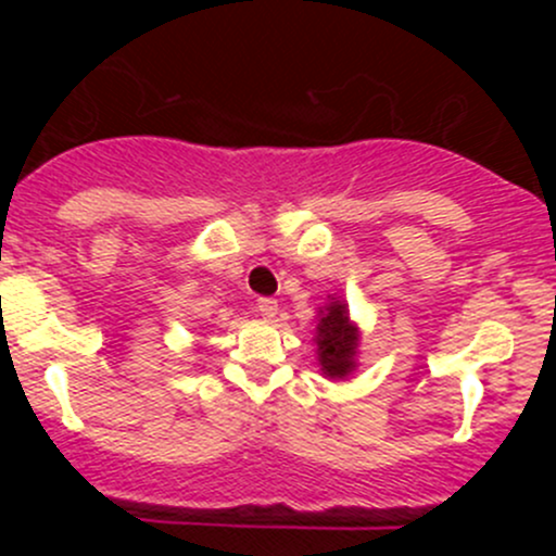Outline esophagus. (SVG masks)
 <instances>
[{
  "instance_id": "esophagus-1",
  "label": "esophagus",
  "mask_w": 556,
  "mask_h": 556,
  "mask_svg": "<svg viewBox=\"0 0 556 556\" xmlns=\"http://www.w3.org/2000/svg\"><path fill=\"white\" fill-rule=\"evenodd\" d=\"M255 312L261 314V317H266V319L277 317V301H274V299H257Z\"/></svg>"
}]
</instances>
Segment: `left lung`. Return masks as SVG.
Listing matches in <instances>:
<instances>
[{
	"label": "left lung",
	"mask_w": 556,
	"mask_h": 556,
	"mask_svg": "<svg viewBox=\"0 0 556 556\" xmlns=\"http://www.w3.org/2000/svg\"><path fill=\"white\" fill-rule=\"evenodd\" d=\"M317 361L319 371L328 379H344L355 371L357 344H361V330L350 319V309L344 301H330L319 309L317 319Z\"/></svg>",
	"instance_id": "8db88e82"
}]
</instances>
